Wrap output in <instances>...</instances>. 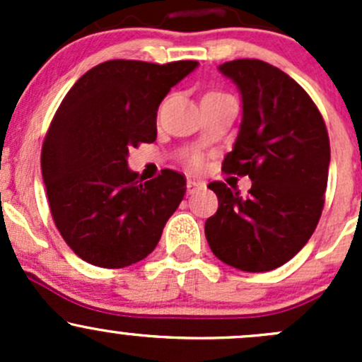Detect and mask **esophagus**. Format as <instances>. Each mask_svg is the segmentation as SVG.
I'll return each mask as SVG.
<instances>
[{"instance_id":"esophagus-1","label":"esophagus","mask_w":362,"mask_h":362,"mask_svg":"<svg viewBox=\"0 0 362 362\" xmlns=\"http://www.w3.org/2000/svg\"><path fill=\"white\" fill-rule=\"evenodd\" d=\"M204 184L199 180H194V178H189L187 180V192L189 194H194L196 191H199V189H203Z\"/></svg>"}]
</instances>
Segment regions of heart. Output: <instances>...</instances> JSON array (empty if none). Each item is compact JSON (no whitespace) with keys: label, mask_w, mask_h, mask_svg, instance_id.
I'll return each instance as SVG.
<instances>
[{"label":"heart","mask_w":362,"mask_h":362,"mask_svg":"<svg viewBox=\"0 0 362 362\" xmlns=\"http://www.w3.org/2000/svg\"><path fill=\"white\" fill-rule=\"evenodd\" d=\"M191 164H192V166H194V168H198V166H199V164H202V160H199V158H192V160H191Z\"/></svg>","instance_id":"obj_1"}]
</instances>
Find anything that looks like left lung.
I'll return each mask as SVG.
<instances>
[{"label": "left lung", "instance_id": "8db88e82", "mask_svg": "<svg viewBox=\"0 0 362 362\" xmlns=\"http://www.w3.org/2000/svg\"><path fill=\"white\" fill-rule=\"evenodd\" d=\"M238 86L243 119L222 171L245 177L249 196L210 182L218 208L204 224L208 245L242 272H269L293 259L322 215L329 136L319 108L282 69L259 59L218 66Z\"/></svg>", "mask_w": 362, "mask_h": 362}]
</instances>
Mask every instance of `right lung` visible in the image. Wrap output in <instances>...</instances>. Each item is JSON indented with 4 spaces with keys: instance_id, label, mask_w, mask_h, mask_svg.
Segmentation results:
<instances>
[{
    "instance_id": "1",
    "label": "right lung",
    "mask_w": 362,
    "mask_h": 362,
    "mask_svg": "<svg viewBox=\"0 0 362 362\" xmlns=\"http://www.w3.org/2000/svg\"><path fill=\"white\" fill-rule=\"evenodd\" d=\"M196 66L107 61L61 101L43 140L42 175L56 228L89 264L126 268L147 257L184 199V175L160 170L141 184L127 154L156 141L160 101Z\"/></svg>"
}]
</instances>
